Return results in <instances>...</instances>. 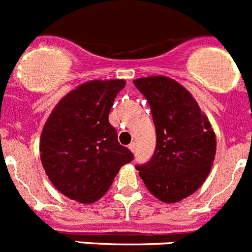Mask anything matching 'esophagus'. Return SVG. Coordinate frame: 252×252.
<instances>
[{
    "label": "esophagus",
    "mask_w": 252,
    "mask_h": 252,
    "mask_svg": "<svg viewBox=\"0 0 252 252\" xmlns=\"http://www.w3.org/2000/svg\"><path fill=\"white\" fill-rule=\"evenodd\" d=\"M128 149H130L132 153H135V151H136V144H135V142H131L130 145H128Z\"/></svg>",
    "instance_id": "esophagus-1"
}]
</instances>
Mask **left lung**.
Returning a JSON list of instances; mask_svg holds the SVG:
<instances>
[{
    "instance_id": "obj_1",
    "label": "left lung",
    "mask_w": 252,
    "mask_h": 252,
    "mask_svg": "<svg viewBox=\"0 0 252 252\" xmlns=\"http://www.w3.org/2000/svg\"><path fill=\"white\" fill-rule=\"evenodd\" d=\"M133 84L149 102L157 130L153 158L136 169L151 194L175 203L193 194L208 177L216 135L197 101L174 79L154 75Z\"/></svg>"
}]
</instances>
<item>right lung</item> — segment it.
<instances>
[{"mask_svg": "<svg viewBox=\"0 0 252 252\" xmlns=\"http://www.w3.org/2000/svg\"><path fill=\"white\" fill-rule=\"evenodd\" d=\"M124 79L91 81L60 99L40 137V159L53 186L81 203L98 201L133 155L120 145L108 113Z\"/></svg>", "mask_w": 252, "mask_h": 252, "instance_id": "right-lung-1", "label": "right lung"}]
</instances>
